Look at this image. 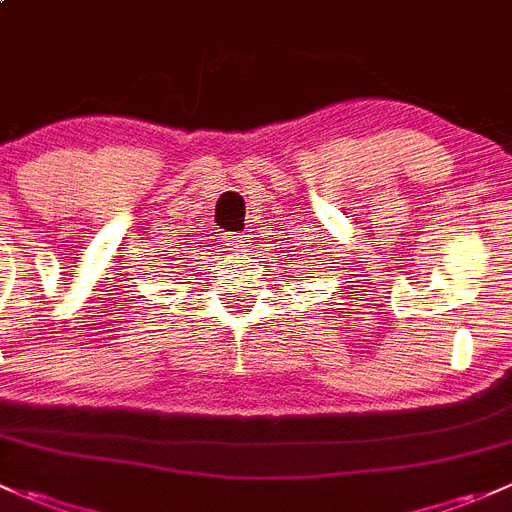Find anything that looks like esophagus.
Wrapping results in <instances>:
<instances>
[{
	"label": "esophagus",
	"mask_w": 512,
	"mask_h": 512,
	"mask_svg": "<svg viewBox=\"0 0 512 512\" xmlns=\"http://www.w3.org/2000/svg\"><path fill=\"white\" fill-rule=\"evenodd\" d=\"M229 246L231 251H236V254H246V249H249V244H246L244 236H229Z\"/></svg>",
	"instance_id": "1"
}]
</instances>
